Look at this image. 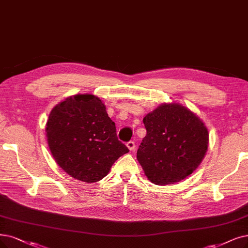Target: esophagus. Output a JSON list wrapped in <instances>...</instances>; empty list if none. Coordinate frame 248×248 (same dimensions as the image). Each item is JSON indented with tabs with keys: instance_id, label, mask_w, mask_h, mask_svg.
I'll return each instance as SVG.
<instances>
[{
	"instance_id": "obj_1",
	"label": "esophagus",
	"mask_w": 248,
	"mask_h": 248,
	"mask_svg": "<svg viewBox=\"0 0 248 248\" xmlns=\"http://www.w3.org/2000/svg\"><path fill=\"white\" fill-rule=\"evenodd\" d=\"M127 147H128V150H129L130 152H133L134 151V148H135V143L133 142V141H129V142H127Z\"/></svg>"
}]
</instances>
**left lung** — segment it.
Segmentation results:
<instances>
[{"mask_svg":"<svg viewBox=\"0 0 248 248\" xmlns=\"http://www.w3.org/2000/svg\"><path fill=\"white\" fill-rule=\"evenodd\" d=\"M146 135L137 160L147 179L170 185L185 179L201 165L209 146L203 121L179 103H165L143 118Z\"/></svg>","mask_w":248,"mask_h":248,"instance_id":"left-lung-1","label":"left lung"}]
</instances>
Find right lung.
<instances>
[{
	"instance_id": "obj_1",
	"label": "right lung",
	"mask_w": 248,
	"mask_h": 248,
	"mask_svg": "<svg viewBox=\"0 0 248 248\" xmlns=\"http://www.w3.org/2000/svg\"><path fill=\"white\" fill-rule=\"evenodd\" d=\"M46 140L56 163L79 181L94 183L129 152L118 140L115 123L100 97L75 94L56 105L46 125Z\"/></svg>"
}]
</instances>
